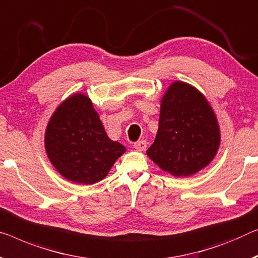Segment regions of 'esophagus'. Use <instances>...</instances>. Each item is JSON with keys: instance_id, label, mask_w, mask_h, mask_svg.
I'll list each match as a JSON object with an SVG mask.
<instances>
[{"instance_id": "34e87169", "label": "esophagus", "mask_w": 258, "mask_h": 258, "mask_svg": "<svg viewBox=\"0 0 258 258\" xmlns=\"http://www.w3.org/2000/svg\"><path fill=\"white\" fill-rule=\"evenodd\" d=\"M134 148H136L138 152H144V151H146V148H147V142H146L145 140L138 141L134 144Z\"/></svg>"}]
</instances>
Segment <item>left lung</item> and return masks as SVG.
I'll return each instance as SVG.
<instances>
[{
  "label": "left lung",
  "mask_w": 258,
  "mask_h": 258,
  "mask_svg": "<svg viewBox=\"0 0 258 258\" xmlns=\"http://www.w3.org/2000/svg\"><path fill=\"white\" fill-rule=\"evenodd\" d=\"M221 132L217 114L204 94L175 81L161 98L160 120L147 156L174 177H189L217 155Z\"/></svg>",
  "instance_id": "1"
}]
</instances>
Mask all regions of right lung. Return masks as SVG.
Here are the masks:
<instances>
[{
    "instance_id": "add662e5",
    "label": "right lung",
    "mask_w": 258,
    "mask_h": 258,
    "mask_svg": "<svg viewBox=\"0 0 258 258\" xmlns=\"http://www.w3.org/2000/svg\"><path fill=\"white\" fill-rule=\"evenodd\" d=\"M45 151L52 166L67 180L95 184L105 178L126 152L111 140L91 99L75 92L60 103L45 130Z\"/></svg>"
}]
</instances>
